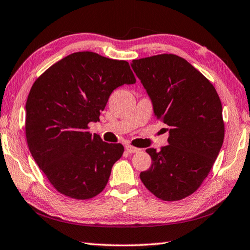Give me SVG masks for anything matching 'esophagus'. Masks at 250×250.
<instances>
[{
    "label": "esophagus",
    "instance_id": "obj_1",
    "mask_svg": "<svg viewBox=\"0 0 250 250\" xmlns=\"http://www.w3.org/2000/svg\"><path fill=\"white\" fill-rule=\"evenodd\" d=\"M125 150L128 151L129 154H134V153H139L141 149L138 148V147H134V146H132V145H126L125 146Z\"/></svg>",
    "mask_w": 250,
    "mask_h": 250
}]
</instances>
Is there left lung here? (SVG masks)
Here are the masks:
<instances>
[{
	"label": "left lung",
	"instance_id": "obj_1",
	"mask_svg": "<svg viewBox=\"0 0 250 250\" xmlns=\"http://www.w3.org/2000/svg\"><path fill=\"white\" fill-rule=\"evenodd\" d=\"M153 103L156 118L169 126L168 145L147 148L151 158L141 181L150 193L175 202L196 192L224 139L222 105L206 77L184 58L160 54L132 61Z\"/></svg>",
	"mask_w": 250,
	"mask_h": 250
}]
</instances>
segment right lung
Wrapping results in <instances>:
<instances>
[{
  "instance_id": "add662e5",
  "label": "right lung",
  "mask_w": 250,
  "mask_h": 250,
  "mask_svg": "<svg viewBox=\"0 0 250 250\" xmlns=\"http://www.w3.org/2000/svg\"><path fill=\"white\" fill-rule=\"evenodd\" d=\"M135 81L128 62L93 52L70 54L34 81L26 103L27 143L58 193L84 200L105 188L125 148L92 134L89 124L100 120L112 91Z\"/></svg>"
}]
</instances>
